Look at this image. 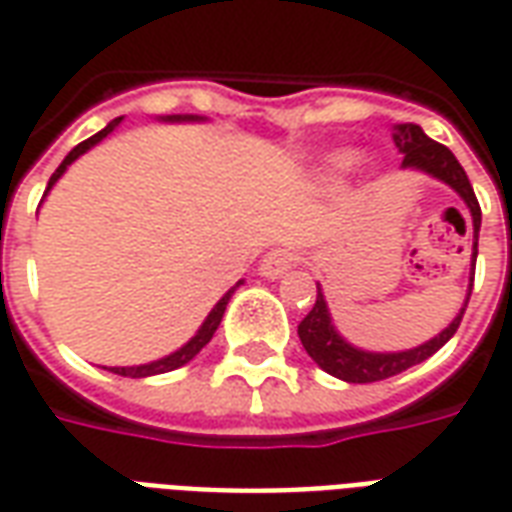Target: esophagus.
Segmentation results:
<instances>
[{
  "instance_id": "34e87169",
  "label": "esophagus",
  "mask_w": 512,
  "mask_h": 512,
  "mask_svg": "<svg viewBox=\"0 0 512 512\" xmlns=\"http://www.w3.org/2000/svg\"><path fill=\"white\" fill-rule=\"evenodd\" d=\"M293 263H296V255H293L290 249H271V252H266L263 260H260V274L268 279H277L282 277V274H288L290 268H293Z\"/></svg>"
}]
</instances>
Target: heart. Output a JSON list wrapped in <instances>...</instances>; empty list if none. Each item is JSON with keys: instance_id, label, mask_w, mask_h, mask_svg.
<instances>
[{"instance_id": "heart-1", "label": "heart", "mask_w": 512, "mask_h": 512, "mask_svg": "<svg viewBox=\"0 0 512 512\" xmlns=\"http://www.w3.org/2000/svg\"><path fill=\"white\" fill-rule=\"evenodd\" d=\"M351 161H354L351 150H337V153H329V156L323 158L318 172H321V178H332V175H337L340 169L348 167Z\"/></svg>"}]
</instances>
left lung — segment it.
Segmentation results:
<instances>
[{
	"label": "left lung",
	"mask_w": 512,
	"mask_h": 512,
	"mask_svg": "<svg viewBox=\"0 0 512 512\" xmlns=\"http://www.w3.org/2000/svg\"><path fill=\"white\" fill-rule=\"evenodd\" d=\"M395 145L397 150L403 153V167L419 169V172H428L430 178L444 180L450 189H455L463 197V202L469 205L474 222V252H472V274L474 263H477V233H480V202L474 197V189L466 172L458 164V158L452 156L450 147L433 142L430 136H425V131L419 126H395ZM474 282V277H472ZM469 296H472V285H469V293H466V301H463L461 312L455 315V321L439 334L433 337L425 345L419 348H411V351H400V354H370V351H359L351 343H345L340 334L334 332L332 318H329V307H326V299H323L321 288H318V299H315V307L310 310V315L299 323V340L304 345V351L312 356V362L326 370L329 376L343 378L348 384H373V381H384V378H392L397 373H403L408 367L425 362L428 356H433L439 351L441 345L450 340L452 334L458 332L461 326L463 312H466V304H469Z\"/></svg>",
	"instance_id": "1"
}]
</instances>
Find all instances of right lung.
Here are the masks:
<instances>
[{"mask_svg": "<svg viewBox=\"0 0 512 512\" xmlns=\"http://www.w3.org/2000/svg\"><path fill=\"white\" fill-rule=\"evenodd\" d=\"M175 120H194V117H180L178 115V117H175ZM117 123H120V117H117V120H112V123H109V126L104 128V131H98V134H95V136H90V139H84V142H79V145L73 147L71 153L65 156V161H62L60 167H57V172L51 175L49 189H51V186H54V183H57V180H60L62 172L71 167L76 158L82 156V153H87V150H90V147H93V145H98V142H101V139H104V136L109 134V131H115ZM49 189H46V194H49ZM46 194H43V197H46ZM238 285H241V282H238ZM238 285H235V288H238ZM235 288H230V290H227V293H224L222 299H219V304L213 307L211 315H208V318H205V323H202V326H200V332L194 334V337H191L189 343L183 345L180 351L164 356V359H158V362H150V365L112 367V373H117V376H128V378H145V376H158V373H169V370H178V367H183V365H186V362H191V359L200 354L205 345L211 343L213 332L219 329V323H222L224 310H227V301H230V296H233V293H235Z\"/></svg>", "mask_w": 512, "mask_h": 512, "instance_id": "1", "label": "right lung"}]
</instances>
